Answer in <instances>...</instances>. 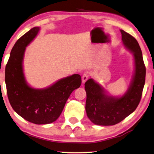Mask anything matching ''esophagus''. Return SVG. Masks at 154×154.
Returning <instances> with one entry per match:
<instances>
[{
  "instance_id": "34e87169",
  "label": "esophagus",
  "mask_w": 154,
  "mask_h": 154,
  "mask_svg": "<svg viewBox=\"0 0 154 154\" xmlns=\"http://www.w3.org/2000/svg\"><path fill=\"white\" fill-rule=\"evenodd\" d=\"M89 77H90V72L86 71L83 74V76H82V83H85Z\"/></svg>"
}]
</instances>
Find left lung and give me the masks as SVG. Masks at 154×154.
Instances as JSON below:
<instances>
[{
	"label": "left lung",
	"mask_w": 154,
	"mask_h": 154,
	"mask_svg": "<svg viewBox=\"0 0 154 154\" xmlns=\"http://www.w3.org/2000/svg\"><path fill=\"white\" fill-rule=\"evenodd\" d=\"M120 32L124 45L134 54V75L127 91L120 97L108 95L104 88L93 79L85 83L86 114L95 125L110 126L120 122L136 109L141 100L146 68L140 47L134 36L122 29Z\"/></svg>",
	"instance_id": "1"
}]
</instances>
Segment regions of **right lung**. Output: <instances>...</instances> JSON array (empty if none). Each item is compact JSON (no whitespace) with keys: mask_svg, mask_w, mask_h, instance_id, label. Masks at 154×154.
<instances>
[{"mask_svg":"<svg viewBox=\"0 0 154 154\" xmlns=\"http://www.w3.org/2000/svg\"><path fill=\"white\" fill-rule=\"evenodd\" d=\"M34 27L18 39L11 49L5 67V84L10 103L15 112L36 125L50 124L57 120L72 92L81 86V76L75 74L61 79L43 89L27 84L23 70L26 48L39 31Z\"/></svg>","mask_w":154,"mask_h":154,"instance_id":"obj_1","label":"right lung"}]
</instances>
